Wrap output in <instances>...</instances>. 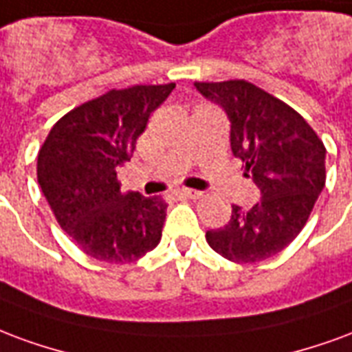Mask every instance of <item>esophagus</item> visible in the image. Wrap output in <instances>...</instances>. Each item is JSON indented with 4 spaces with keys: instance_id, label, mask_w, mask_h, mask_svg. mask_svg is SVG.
Instances as JSON below:
<instances>
[{
    "instance_id": "1",
    "label": "esophagus",
    "mask_w": 352,
    "mask_h": 352,
    "mask_svg": "<svg viewBox=\"0 0 352 352\" xmlns=\"http://www.w3.org/2000/svg\"><path fill=\"white\" fill-rule=\"evenodd\" d=\"M179 195H182V197H184V199H201L202 197V193L201 191H197V189H179L178 191Z\"/></svg>"
}]
</instances>
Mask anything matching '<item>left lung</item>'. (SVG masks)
Returning a JSON list of instances; mask_svg holds the SVG:
<instances>
[{
    "mask_svg": "<svg viewBox=\"0 0 352 352\" xmlns=\"http://www.w3.org/2000/svg\"><path fill=\"white\" fill-rule=\"evenodd\" d=\"M230 120V150L261 201L230 221L208 230L206 242L232 263H258L283 251L304 229L327 182V148L311 125L278 97L245 80L195 82Z\"/></svg>",
    "mask_w": 352,
    "mask_h": 352,
    "instance_id": "left-lung-1",
    "label": "left lung"
}]
</instances>
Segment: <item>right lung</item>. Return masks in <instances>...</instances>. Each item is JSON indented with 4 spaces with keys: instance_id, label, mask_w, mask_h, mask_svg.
<instances>
[{
    "instance_id": "obj_1",
    "label": "right lung",
    "mask_w": 352,
    "mask_h": 352,
    "mask_svg": "<svg viewBox=\"0 0 352 352\" xmlns=\"http://www.w3.org/2000/svg\"><path fill=\"white\" fill-rule=\"evenodd\" d=\"M176 84L110 89L54 123L37 155V179L56 221L86 255L127 264L155 250L166 217L161 197L123 193L129 161L150 114Z\"/></svg>"
}]
</instances>
